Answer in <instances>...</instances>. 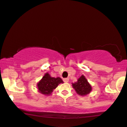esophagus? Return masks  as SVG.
Masks as SVG:
<instances>
[{"instance_id":"esophagus-1","label":"esophagus","mask_w":127,"mask_h":127,"mask_svg":"<svg viewBox=\"0 0 127 127\" xmlns=\"http://www.w3.org/2000/svg\"><path fill=\"white\" fill-rule=\"evenodd\" d=\"M63 81L64 82H68L69 81V78H65L63 79Z\"/></svg>"}]
</instances>
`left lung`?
<instances>
[{
    "label": "left lung",
    "instance_id": "1",
    "mask_svg": "<svg viewBox=\"0 0 127 127\" xmlns=\"http://www.w3.org/2000/svg\"><path fill=\"white\" fill-rule=\"evenodd\" d=\"M72 86L76 92L81 96L87 95L92 91V87L83 75L78 79L77 82L72 83Z\"/></svg>",
    "mask_w": 127,
    "mask_h": 127
}]
</instances>
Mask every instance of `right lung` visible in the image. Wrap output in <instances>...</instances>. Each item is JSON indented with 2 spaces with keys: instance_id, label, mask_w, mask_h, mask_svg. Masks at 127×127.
Listing matches in <instances>:
<instances>
[{
  "instance_id": "right-lung-1",
  "label": "right lung",
  "mask_w": 127,
  "mask_h": 127,
  "mask_svg": "<svg viewBox=\"0 0 127 127\" xmlns=\"http://www.w3.org/2000/svg\"><path fill=\"white\" fill-rule=\"evenodd\" d=\"M61 83H63V81L60 77H52L48 72H46L37 84V87L39 92L48 96L50 95L54 89Z\"/></svg>"
}]
</instances>
